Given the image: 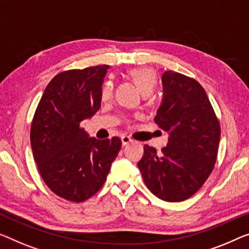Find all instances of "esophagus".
<instances>
[{"mask_svg": "<svg viewBox=\"0 0 249 249\" xmlns=\"http://www.w3.org/2000/svg\"><path fill=\"white\" fill-rule=\"evenodd\" d=\"M121 140H122V144H123V146L127 145V144L133 142V140L129 136H127V135H123V136L121 137Z\"/></svg>", "mask_w": 249, "mask_h": 249, "instance_id": "obj_1", "label": "esophagus"}]
</instances>
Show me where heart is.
Masks as SVG:
<instances>
[{"instance_id": "1", "label": "heart", "mask_w": 249, "mask_h": 249, "mask_svg": "<svg viewBox=\"0 0 249 249\" xmlns=\"http://www.w3.org/2000/svg\"><path fill=\"white\" fill-rule=\"evenodd\" d=\"M128 76L134 80V83L139 86L141 91L144 95H150L157 85V75L154 70L148 67H139V68L131 69L128 71ZM113 95V83L106 81L102 89V99L107 101Z\"/></svg>"}]
</instances>
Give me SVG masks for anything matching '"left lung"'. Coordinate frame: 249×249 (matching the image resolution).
Wrapping results in <instances>:
<instances>
[{
  "mask_svg": "<svg viewBox=\"0 0 249 249\" xmlns=\"http://www.w3.org/2000/svg\"><path fill=\"white\" fill-rule=\"evenodd\" d=\"M163 99L154 122L169 133V142L158 153L144 145L137 163L152 194L179 202L194 196L213 172L220 141V124L198 81L182 73L162 75Z\"/></svg>",
  "mask_w": 249,
  "mask_h": 249,
  "instance_id": "obj_1",
  "label": "left lung"
}]
</instances>
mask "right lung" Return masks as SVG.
Wrapping results in <instances>:
<instances>
[{
  "label": "right lung",
  "mask_w": 249,
  "mask_h": 249,
  "mask_svg": "<svg viewBox=\"0 0 249 249\" xmlns=\"http://www.w3.org/2000/svg\"><path fill=\"white\" fill-rule=\"evenodd\" d=\"M109 66L72 69L54 76L36 107L30 140L40 176L55 195L73 202L94 196L105 182L122 141L89 137L81 122L101 108Z\"/></svg>",
  "instance_id": "add662e5"
}]
</instances>
